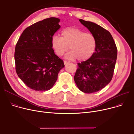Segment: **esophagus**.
Returning a JSON list of instances; mask_svg holds the SVG:
<instances>
[{
    "label": "esophagus",
    "mask_w": 134,
    "mask_h": 134,
    "mask_svg": "<svg viewBox=\"0 0 134 134\" xmlns=\"http://www.w3.org/2000/svg\"><path fill=\"white\" fill-rule=\"evenodd\" d=\"M69 61H67V60H64V64H67L68 63H69Z\"/></svg>",
    "instance_id": "esophagus-1"
}]
</instances>
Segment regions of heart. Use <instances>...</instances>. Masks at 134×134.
Masks as SVG:
<instances>
[{
    "instance_id": "heart-1",
    "label": "heart",
    "mask_w": 134,
    "mask_h": 134,
    "mask_svg": "<svg viewBox=\"0 0 134 134\" xmlns=\"http://www.w3.org/2000/svg\"><path fill=\"white\" fill-rule=\"evenodd\" d=\"M97 45L93 35L77 28H66L62 32V37L54 35L52 38V46L58 56L66 55L68 59H78L84 61L90 59L93 54Z\"/></svg>"
}]
</instances>
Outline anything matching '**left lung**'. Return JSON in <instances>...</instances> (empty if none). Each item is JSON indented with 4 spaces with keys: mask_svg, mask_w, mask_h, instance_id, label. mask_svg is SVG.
Masks as SVG:
<instances>
[{
    "mask_svg": "<svg viewBox=\"0 0 134 134\" xmlns=\"http://www.w3.org/2000/svg\"><path fill=\"white\" fill-rule=\"evenodd\" d=\"M79 21L93 35L97 45L90 59L77 64L74 79L81 91L91 93L102 89L111 81L118 50L108 31L92 22L82 19Z\"/></svg>",
    "mask_w": 134,
    "mask_h": 134,
    "instance_id": "1",
    "label": "left lung"
}]
</instances>
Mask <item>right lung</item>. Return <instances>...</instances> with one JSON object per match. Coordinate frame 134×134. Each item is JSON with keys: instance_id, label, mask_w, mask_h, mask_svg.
<instances>
[{"instance_id": "obj_1", "label": "right lung", "mask_w": 134, "mask_h": 134, "mask_svg": "<svg viewBox=\"0 0 134 134\" xmlns=\"http://www.w3.org/2000/svg\"><path fill=\"white\" fill-rule=\"evenodd\" d=\"M60 19L49 18L26 28L16 44L15 69L20 79L31 89L50 90L55 83L63 60L54 53L52 38L60 28Z\"/></svg>"}]
</instances>
